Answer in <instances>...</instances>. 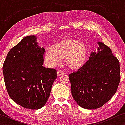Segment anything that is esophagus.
<instances>
[{"instance_id":"obj_1","label":"esophagus","mask_w":125,"mask_h":125,"mask_svg":"<svg viewBox=\"0 0 125 125\" xmlns=\"http://www.w3.org/2000/svg\"><path fill=\"white\" fill-rule=\"evenodd\" d=\"M64 74V72L62 71H61V70H59L57 72V74L58 76H60L61 75Z\"/></svg>"}]
</instances>
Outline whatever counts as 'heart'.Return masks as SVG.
<instances>
[{
	"mask_svg": "<svg viewBox=\"0 0 125 125\" xmlns=\"http://www.w3.org/2000/svg\"><path fill=\"white\" fill-rule=\"evenodd\" d=\"M68 67L71 69L81 68L86 62L88 48L83 42L75 39H68L49 47L44 53V61L49 67H53L64 59Z\"/></svg>",
	"mask_w": 125,
	"mask_h": 125,
	"instance_id": "1",
	"label": "heart"
}]
</instances>
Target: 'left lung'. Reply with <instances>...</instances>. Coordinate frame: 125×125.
Wrapping results in <instances>:
<instances>
[{
    "mask_svg": "<svg viewBox=\"0 0 125 125\" xmlns=\"http://www.w3.org/2000/svg\"><path fill=\"white\" fill-rule=\"evenodd\" d=\"M97 52L77 71L69 74L72 95L78 105L86 109L102 106L117 92L120 66L109 47L98 42Z\"/></svg>",
    "mask_w": 125,
    "mask_h": 125,
    "instance_id": "1",
    "label": "left lung"
}]
</instances>
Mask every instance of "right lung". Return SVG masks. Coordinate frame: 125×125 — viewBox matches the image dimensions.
Wrapping results in <instances>:
<instances>
[{"mask_svg":"<svg viewBox=\"0 0 125 125\" xmlns=\"http://www.w3.org/2000/svg\"><path fill=\"white\" fill-rule=\"evenodd\" d=\"M36 36H28L8 53L3 66L9 96L26 109L37 110L45 105L57 78L54 69L42 66L45 49Z\"/></svg>","mask_w":125,"mask_h":125,"instance_id":"1","label":"right lung"}]
</instances>
